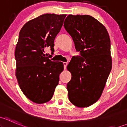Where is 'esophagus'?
<instances>
[{
  "label": "esophagus",
  "instance_id": "1",
  "mask_svg": "<svg viewBox=\"0 0 127 127\" xmlns=\"http://www.w3.org/2000/svg\"><path fill=\"white\" fill-rule=\"evenodd\" d=\"M63 65H64V68L66 69V66H67V62H64L63 63Z\"/></svg>",
  "mask_w": 127,
  "mask_h": 127
}]
</instances>
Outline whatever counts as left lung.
<instances>
[{
  "instance_id": "8db88e82",
  "label": "left lung",
  "mask_w": 127,
  "mask_h": 127,
  "mask_svg": "<svg viewBox=\"0 0 127 127\" xmlns=\"http://www.w3.org/2000/svg\"><path fill=\"white\" fill-rule=\"evenodd\" d=\"M64 27L80 56H73L67 68L68 98L79 107L91 106L101 96L112 68L111 41L104 25L90 15L67 16Z\"/></svg>"
}]
</instances>
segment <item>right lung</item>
Returning a JSON list of instances; mask_svg holds the SVG:
<instances>
[{
	"instance_id": "obj_1",
	"label": "right lung",
	"mask_w": 127,
	"mask_h": 127,
	"mask_svg": "<svg viewBox=\"0 0 127 127\" xmlns=\"http://www.w3.org/2000/svg\"><path fill=\"white\" fill-rule=\"evenodd\" d=\"M66 16L40 15L27 22L19 34L15 52V74L23 93L34 103H45L52 99L64 69L63 63L51 61L44 50L49 47L53 55L55 39Z\"/></svg>"
}]
</instances>
